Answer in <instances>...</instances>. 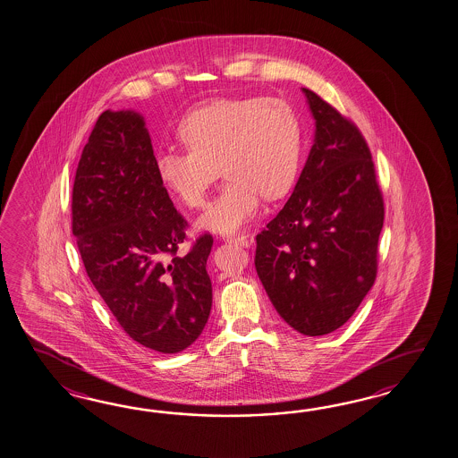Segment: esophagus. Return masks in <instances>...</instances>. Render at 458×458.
<instances>
[{
	"mask_svg": "<svg viewBox=\"0 0 458 458\" xmlns=\"http://www.w3.org/2000/svg\"><path fill=\"white\" fill-rule=\"evenodd\" d=\"M225 240L234 243V245L245 246V248L251 245V238L248 234H233V236H226Z\"/></svg>",
	"mask_w": 458,
	"mask_h": 458,
	"instance_id": "esophagus-1",
	"label": "esophagus"
}]
</instances>
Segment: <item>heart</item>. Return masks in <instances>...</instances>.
Masks as SVG:
<instances>
[{
    "label": "heart",
    "instance_id": "b5f03b06",
    "mask_svg": "<svg viewBox=\"0 0 458 458\" xmlns=\"http://www.w3.org/2000/svg\"><path fill=\"white\" fill-rule=\"evenodd\" d=\"M177 132L185 148L160 150L156 170L180 203L203 207L216 165L226 177L199 220L205 230H242L257 216L263 197H284L298 175L301 123L283 99H215L187 112Z\"/></svg>",
    "mask_w": 458,
    "mask_h": 458
}]
</instances>
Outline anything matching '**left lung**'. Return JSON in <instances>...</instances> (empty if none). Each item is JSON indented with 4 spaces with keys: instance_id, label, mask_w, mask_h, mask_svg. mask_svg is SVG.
I'll use <instances>...</instances> for the list:
<instances>
[{
    "instance_id": "1",
    "label": "left lung",
    "mask_w": 458,
    "mask_h": 458,
    "mask_svg": "<svg viewBox=\"0 0 458 458\" xmlns=\"http://www.w3.org/2000/svg\"><path fill=\"white\" fill-rule=\"evenodd\" d=\"M302 92L314 144L290 199L257 234L255 267L279 316L301 335H323L347 323L376 281L384 200L356 125Z\"/></svg>"
}]
</instances>
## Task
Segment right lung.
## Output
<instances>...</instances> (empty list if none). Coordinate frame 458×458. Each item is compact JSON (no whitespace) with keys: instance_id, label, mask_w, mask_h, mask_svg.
Instances as JSON below:
<instances>
[{"instance_id":"right-lung-1","label":"right lung","mask_w":458,"mask_h":458,"mask_svg":"<svg viewBox=\"0 0 458 458\" xmlns=\"http://www.w3.org/2000/svg\"><path fill=\"white\" fill-rule=\"evenodd\" d=\"M72 234L94 288L134 341L175 354L201 335L212 310V234L180 255L187 220L158 179L144 117L102 112L72 187Z\"/></svg>"}]
</instances>
